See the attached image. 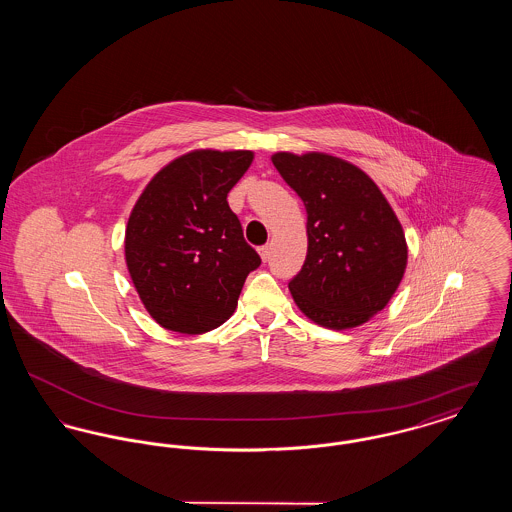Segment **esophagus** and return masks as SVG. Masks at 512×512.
I'll list each match as a JSON object with an SVG mask.
<instances>
[{
  "instance_id": "1",
  "label": "esophagus",
  "mask_w": 512,
  "mask_h": 512,
  "mask_svg": "<svg viewBox=\"0 0 512 512\" xmlns=\"http://www.w3.org/2000/svg\"><path fill=\"white\" fill-rule=\"evenodd\" d=\"M259 255H261V259L267 263L268 259H270V245H261V247H259Z\"/></svg>"
}]
</instances>
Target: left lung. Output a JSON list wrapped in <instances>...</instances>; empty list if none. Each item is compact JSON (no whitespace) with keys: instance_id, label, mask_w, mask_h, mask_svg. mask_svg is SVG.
<instances>
[{"instance_id":"left-lung-1","label":"left lung","mask_w":512,"mask_h":512,"mask_svg":"<svg viewBox=\"0 0 512 512\" xmlns=\"http://www.w3.org/2000/svg\"><path fill=\"white\" fill-rule=\"evenodd\" d=\"M272 163L307 209V257L288 282L297 307L326 328L363 324L388 305L407 267L390 203L365 172L338 157L276 153Z\"/></svg>"}]
</instances>
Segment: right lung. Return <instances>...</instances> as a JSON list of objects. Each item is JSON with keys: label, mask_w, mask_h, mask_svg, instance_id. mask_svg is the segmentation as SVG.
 <instances>
[{"label": "right lung", "mask_w": 512, "mask_h": 512, "mask_svg": "<svg viewBox=\"0 0 512 512\" xmlns=\"http://www.w3.org/2000/svg\"><path fill=\"white\" fill-rule=\"evenodd\" d=\"M251 161V151H192L157 172L134 205L126 265L163 328H217L234 313L247 274L261 265L226 201Z\"/></svg>", "instance_id": "1"}]
</instances>
